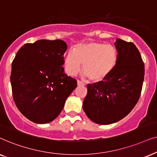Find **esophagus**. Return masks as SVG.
I'll return each mask as SVG.
<instances>
[{
  "mask_svg": "<svg viewBox=\"0 0 157 157\" xmlns=\"http://www.w3.org/2000/svg\"><path fill=\"white\" fill-rule=\"evenodd\" d=\"M77 86H84L85 85L84 83H83L82 82H81V81H80V80H77Z\"/></svg>",
  "mask_w": 157,
  "mask_h": 157,
  "instance_id": "esophagus-1",
  "label": "esophagus"
}]
</instances>
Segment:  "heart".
<instances>
[{"instance_id": "b5f03b06", "label": "heart", "mask_w": 157, "mask_h": 157, "mask_svg": "<svg viewBox=\"0 0 157 157\" xmlns=\"http://www.w3.org/2000/svg\"><path fill=\"white\" fill-rule=\"evenodd\" d=\"M118 53L113 46L90 41L77 45L69 51L64 60L66 72L74 76L82 72L91 81L99 82L108 76L116 67Z\"/></svg>"}]
</instances>
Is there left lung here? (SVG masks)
<instances>
[{
	"instance_id": "1",
	"label": "left lung",
	"mask_w": 157,
	"mask_h": 157,
	"mask_svg": "<svg viewBox=\"0 0 157 157\" xmlns=\"http://www.w3.org/2000/svg\"><path fill=\"white\" fill-rule=\"evenodd\" d=\"M114 45L116 67L103 81L87 85L82 104L86 116L98 124H111L126 116L137 103L144 82V64L134 44L116 39Z\"/></svg>"
}]
</instances>
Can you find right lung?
<instances>
[{
	"label": "right lung",
	"mask_w": 157,
	"mask_h": 157,
	"mask_svg": "<svg viewBox=\"0 0 157 157\" xmlns=\"http://www.w3.org/2000/svg\"><path fill=\"white\" fill-rule=\"evenodd\" d=\"M64 41L41 39L26 44L12 62L10 83L14 102L24 116L39 124L52 122L76 88L64 71Z\"/></svg>",
	"instance_id": "obj_1"
}]
</instances>
